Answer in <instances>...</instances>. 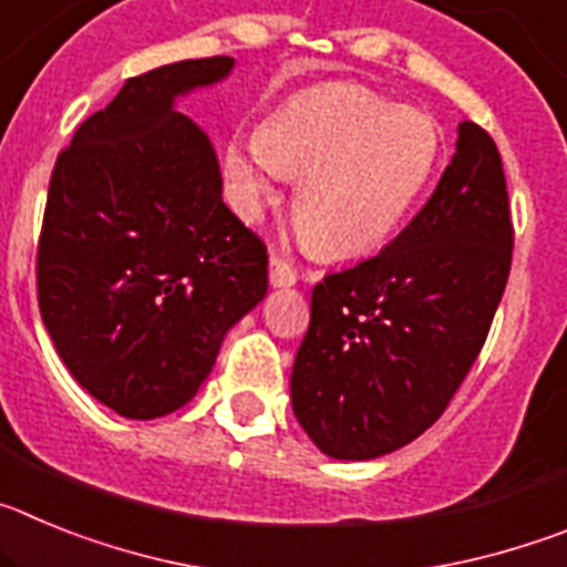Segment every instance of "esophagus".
I'll use <instances>...</instances> for the list:
<instances>
[{
    "label": "esophagus",
    "mask_w": 567,
    "mask_h": 567,
    "mask_svg": "<svg viewBox=\"0 0 567 567\" xmlns=\"http://www.w3.org/2000/svg\"><path fill=\"white\" fill-rule=\"evenodd\" d=\"M269 284L272 287H295L298 284V269L280 255H269Z\"/></svg>",
    "instance_id": "obj_1"
}]
</instances>
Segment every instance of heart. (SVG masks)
<instances>
[{"label":"heart","mask_w":567,"mask_h":567,"mask_svg":"<svg viewBox=\"0 0 567 567\" xmlns=\"http://www.w3.org/2000/svg\"><path fill=\"white\" fill-rule=\"evenodd\" d=\"M440 158L437 124L358 84H329L227 144L229 202L258 221L284 178H300L292 213L327 258L378 249L398 233Z\"/></svg>","instance_id":"1"}]
</instances>
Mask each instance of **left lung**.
Instances as JSON below:
<instances>
[{
  "mask_svg": "<svg viewBox=\"0 0 567 567\" xmlns=\"http://www.w3.org/2000/svg\"><path fill=\"white\" fill-rule=\"evenodd\" d=\"M511 247L497 144L460 122L452 164L414 221L312 289L289 389L320 452L374 460L434 425L488 338Z\"/></svg>",
  "mask_w": 567,
  "mask_h": 567,
  "instance_id": "left-lung-1",
  "label": "left lung"
}]
</instances>
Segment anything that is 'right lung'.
I'll list each match as a JSON object with an SVG mask.
<instances>
[{
    "mask_svg": "<svg viewBox=\"0 0 567 567\" xmlns=\"http://www.w3.org/2000/svg\"><path fill=\"white\" fill-rule=\"evenodd\" d=\"M233 68L187 59L127 79L50 178L39 312L76 383L127 420L189 403L267 298V247L224 204L209 135L175 107Z\"/></svg>",
    "mask_w": 567,
    "mask_h": 567,
    "instance_id": "add662e5",
    "label": "right lung"
}]
</instances>
